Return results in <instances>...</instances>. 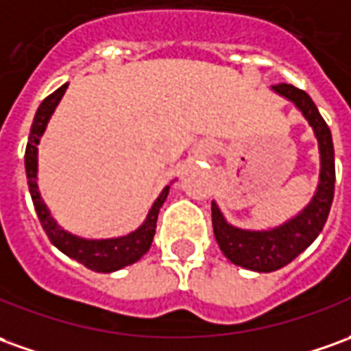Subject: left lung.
Listing matches in <instances>:
<instances>
[{
  "mask_svg": "<svg viewBox=\"0 0 351 351\" xmlns=\"http://www.w3.org/2000/svg\"><path fill=\"white\" fill-rule=\"evenodd\" d=\"M273 91L291 101L311 125L319 145V183L309 204L296 216L271 229H241L227 221L216 202H212L214 237L221 252L235 265L258 273L277 271L308 248L327 221L335 197V147L327 122L306 91L291 84L273 86Z\"/></svg>",
  "mask_w": 351,
  "mask_h": 351,
  "instance_id": "8db88e82",
  "label": "left lung"
}]
</instances>
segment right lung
<instances>
[{
	"label": "right lung",
	"instance_id": "obj_1",
	"mask_svg": "<svg viewBox=\"0 0 351 351\" xmlns=\"http://www.w3.org/2000/svg\"><path fill=\"white\" fill-rule=\"evenodd\" d=\"M66 88H69V84L60 86L57 91L51 93L49 97L43 99L42 105L38 106L36 116H34L30 135H28V145H26V152H24V166H26V180H28L30 197H32L36 214L40 217V223H42L45 235L49 237L51 243L57 246L60 252L66 254L69 258L76 260L82 265H86L91 271H118L125 265H132L137 260H141L143 254H147V250L151 248L158 212H160L162 204L170 193V185H166L162 189L158 199L154 200V204L145 217L143 223L128 235L112 237V239H82V237L72 235L66 229H62L57 223V219L51 216L49 208L45 206L40 189H38V145H40V139H42L43 132L47 128L51 114L55 112V108L60 103Z\"/></svg>",
	"mask_w": 351,
	"mask_h": 351
}]
</instances>
